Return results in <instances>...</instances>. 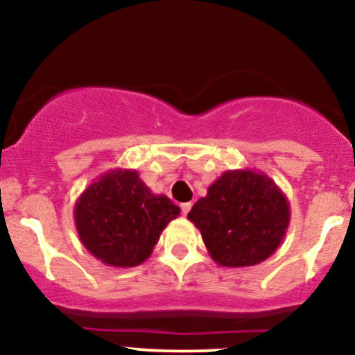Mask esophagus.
Listing matches in <instances>:
<instances>
[{"label": "esophagus", "mask_w": 355, "mask_h": 355, "mask_svg": "<svg viewBox=\"0 0 355 355\" xmlns=\"http://www.w3.org/2000/svg\"><path fill=\"white\" fill-rule=\"evenodd\" d=\"M180 209H182V214H183V215H187V214H189V211H190V209H191V203H190V202L182 203Z\"/></svg>", "instance_id": "34e87169"}]
</instances>
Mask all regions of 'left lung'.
I'll use <instances>...</instances> for the list:
<instances>
[{"label":"left lung","instance_id":"8db88e82","mask_svg":"<svg viewBox=\"0 0 355 355\" xmlns=\"http://www.w3.org/2000/svg\"><path fill=\"white\" fill-rule=\"evenodd\" d=\"M189 220L200 230L218 266L250 267L268 259L282 243L291 205L266 173L229 170L191 207Z\"/></svg>","mask_w":355,"mask_h":355}]
</instances>
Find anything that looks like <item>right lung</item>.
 <instances>
[{
  "label": "right lung",
  "mask_w": 355,
  "mask_h": 355,
  "mask_svg": "<svg viewBox=\"0 0 355 355\" xmlns=\"http://www.w3.org/2000/svg\"><path fill=\"white\" fill-rule=\"evenodd\" d=\"M180 215L166 195H155L137 170L103 173L75 203V225L88 252L105 266L144 263L164 229Z\"/></svg>",
  "instance_id": "obj_1"
}]
</instances>
